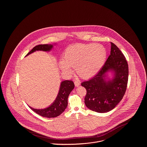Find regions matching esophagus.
<instances>
[{
    "instance_id": "34e87169",
    "label": "esophagus",
    "mask_w": 147,
    "mask_h": 147,
    "mask_svg": "<svg viewBox=\"0 0 147 147\" xmlns=\"http://www.w3.org/2000/svg\"><path fill=\"white\" fill-rule=\"evenodd\" d=\"M74 84H75V86H76V87H78V86L80 85V83L79 81H78V80H75Z\"/></svg>"
}]
</instances>
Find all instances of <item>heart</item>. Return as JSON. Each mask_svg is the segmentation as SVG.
I'll return each instance as SVG.
<instances>
[{"label": "heart", "mask_w": 147, "mask_h": 147, "mask_svg": "<svg viewBox=\"0 0 147 147\" xmlns=\"http://www.w3.org/2000/svg\"><path fill=\"white\" fill-rule=\"evenodd\" d=\"M106 56V50L102 45L78 43L65 49L59 65L63 72L70 73L73 67L80 77L89 78L100 70Z\"/></svg>", "instance_id": "b5f03b06"}]
</instances>
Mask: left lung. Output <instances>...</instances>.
I'll return each mask as SVG.
<instances>
[{
  "mask_svg": "<svg viewBox=\"0 0 147 147\" xmlns=\"http://www.w3.org/2000/svg\"><path fill=\"white\" fill-rule=\"evenodd\" d=\"M112 74L110 78L108 73ZM128 66L122 52L111 42V52L98 74L82 86L86 90V106L95 112L105 113L113 110L121 101L126 92Z\"/></svg>",
  "mask_w": 147,
  "mask_h": 147,
  "instance_id": "8db88e82",
  "label": "left lung"
}]
</instances>
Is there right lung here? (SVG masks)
<instances>
[{
    "label": "right lung",
    "mask_w": 147,
    "mask_h": 147,
    "mask_svg": "<svg viewBox=\"0 0 147 147\" xmlns=\"http://www.w3.org/2000/svg\"><path fill=\"white\" fill-rule=\"evenodd\" d=\"M56 45H39L36 46L31 51L26 55L28 56L30 54L34 53L37 51H42L44 52H49L52 50L53 46ZM74 88V84L71 80H64L61 83L60 88L58 95L53 102L49 107L42 109H36L30 107H29L36 113L40 116L47 118H53L58 116L64 112L68 105V98L71 91Z\"/></svg>",
    "instance_id": "right-lung-1"
}]
</instances>
